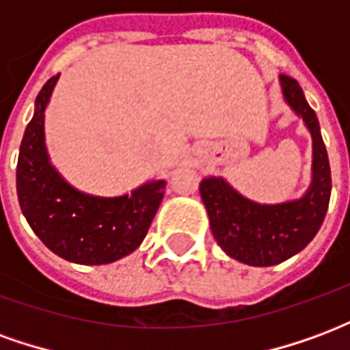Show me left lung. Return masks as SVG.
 <instances>
[{"label": "left lung", "mask_w": 350, "mask_h": 350, "mask_svg": "<svg viewBox=\"0 0 350 350\" xmlns=\"http://www.w3.org/2000/svg\"><path fill=\"white\" fill-rule=\"evenodd\" d=\"M279 86L285 103L311 135L313 163L308 191L286 202L258 204L221 176H208L200 182L215 242L228 257L250 266H275L300 253L319 232L330 202V163L315 110L294 79L279 75Z\"/></svg>", "instance_id": "8db88e82"}]
</instances>
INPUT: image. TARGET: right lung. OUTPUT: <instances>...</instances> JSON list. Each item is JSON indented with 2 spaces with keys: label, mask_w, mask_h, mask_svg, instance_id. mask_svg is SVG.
Wrapping results in <instances>:
<instances>
[{
  "label": "right lung",
  "mask_w": 350,
  "mask_h": 350,
  "mask_svg": "<svg viewBox=\"0 0 350 350\" xmlns=\"http://www.w3.org/2000/svg\"><path fill=\"white\" fill-rule=\"evenodd\" d=\"M59 75L42 86L22 138L16 193L24 217L57 257L77 264H110L127 257L146 238L167 180H152L120 197H97L72 187L50 163L44 110Z\"/></svg>",
  "instance_id": "right-lung-1"
}]
</instances>
